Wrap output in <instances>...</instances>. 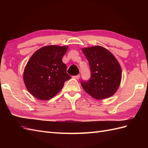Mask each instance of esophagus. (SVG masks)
<instances>
[{
    "label": "esophagus",
    "mask_w": 148,
    "mask_h": 148,
    "mask_svg": "<svg viewBox=\"0 0 148 148\" xmlns=\"http://www.w3.org/2000/svg\"><path fill=\"white\" fill-rule=\"evenodd\" d=\"M79 77H80V75H76V76H73V77H72L73 78L77 79H78L79 78Z\"/></svg>",
    "instance_id": "34e87169"
}]
</instances>
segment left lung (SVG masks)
Here are the masks:
<instances>
[{
  "instance_id": "left-lung-1",
  "label": "left lung",
  "mask_w": 148,
  "mask_h": 148,
  "mask_svg": "<svg viewBox=\"0 0 148 148\" xmlns=\"http://www.w3.org/2000/svg\"><path fill=\"white\" fill-rule=\"evenodd\" d=\"M89 62L91 78L81 84L89 95L104 99L117 91L122 79V69L117 60L108 50L99 46L82 49Z\"/></svg>"
}]
</instances>
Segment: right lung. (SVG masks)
<instances>
[{
	"mask_svg": "<svg viewBox=\"0 0 148 148\" xmlns=\"http://www.w3.org/2000/svg\"><path fill=\"white\" fill-rule=\"evenodd\" d=\"M67 49V46H44L36 51L28 62L24 82L28 91L37 99H51L71 78L62 60Z\"/></svg>",
	"mask_w": 148,
	"mask_h": 148,
	"instance_id": "add662e5",
	"label": "right lung"
}]
</instances>
